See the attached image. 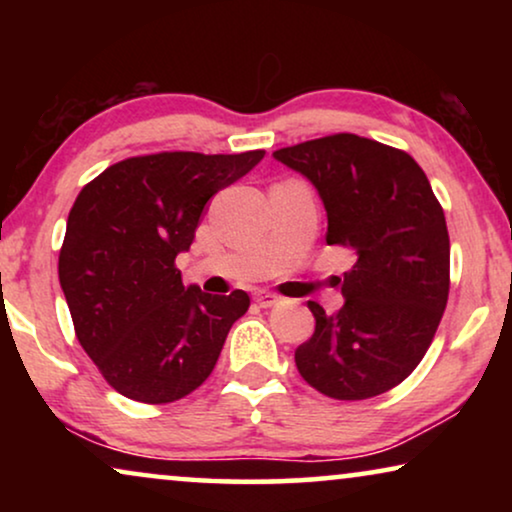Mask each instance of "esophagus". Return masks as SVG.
I'll list each match as a JSON object with an SVG mask.
<instances>
[{
  "label": "esophagus",
  "mask_w": 512,
  "mask_h": 512,
  "mask_svg": "<svg viewBox=\"0 0 512 512\" xmlns=\"http://www.w3.org/2000/svg\"><path fill=\"white\" fill-rule=\"evenodd\" d=\"M256 303L261 307H275L279 303V298L275 293H268V291H258L256 293Z\"/></svg>",
  "instance_id": "obj_1"
}]
</instances>
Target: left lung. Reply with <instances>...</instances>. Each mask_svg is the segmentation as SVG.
<instances>
[{
  "label": "left lung",
  "mask_w": 512,
  "mask_h": 512,
  "mask_svg": "<svg viewBox=\"0 0 512 512\" xmlns=\"http://www.w3.org/2000/svg\"><path fill=\"white\" fill-rule=\"evenodd\" d=\"M272 158L317 188L326 244L356 254L345 305L296 349L303 380L338 401H363L401 384L424 359L450 293V235L422 167L405 151L340 135L286 146Z\"/></svg>",
  "instance_id": "1"
}]
</instances>
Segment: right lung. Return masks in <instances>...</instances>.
<instances>
[{
    "mask_svg": "<svg viewBox=\"0 0 512 512\" xmlns=\"http://www.w3.org/2000/svg\"><path fill=\"white\" fill-rule=\"evenodd\" d=\"M263 156L165 151L121 160L83 186L58 275L76 338L118 394L172 403L214 370L249 296L184 286L174 258L191 247L209 198Z\"/></svg>",
    "mask_w": 512,
    "mask_h": 512,
    "instance_id": "1",
    "label": "right lung"
}]
</instances>
